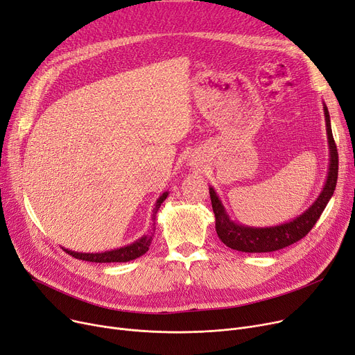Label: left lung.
<instances>
[{
    "label": "left lung",
    "mask_w": 355,
    "mask_h": 355,
    "mask_svg": "<svg viewBox=\"0 0 355 355\" xmlns=\"http://www.w3.org/2000/svg\"><path fill=\"white\" fill-rule=\"evenodd\" d=\"M322 104L329 147V167L325 184L319 196L305 212H302L299 216L291 219L288 223L279 224L275 227H248L232 221L228 212L225 211L221 199L216 195L215 189L209 187L212 209L215 214V230L219 240H221L227 247L243 252L276 251L305 237V235L313 228L319 216L322 215L331 196L334 195L336 179H338V151H336V146L332 137L328 108L325 103Z\"/></svg>",
    "instance_id": "obj_1"
}]
</instances>
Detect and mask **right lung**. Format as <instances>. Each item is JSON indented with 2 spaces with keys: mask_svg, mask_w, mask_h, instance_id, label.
I'll use <instances>...</instances> for the list:
<instances>
[{
  "mask_svg": "<svg viewBox=\"0 0 355 355\" xmlns=\"http://www.w3.org/2000/svg\"><path fill=\"white\" fill-rule=\"evenodd\" d=\"M168 192H164L159 196V199L156 200V205L153 208V214H151V230L148 234L143 235L139 240H136L134 243L120 247V248H115V250H110V251H104V252H78V251H72V250H67L63 248L67 254H71L75 259L79 260H85V261H92V263H125L134 259H139L143 254L148 251V247L151 244V240L155 237V221H156V214L160 208V205L164 202V199L167 198Z\"/></svg>",
  "mask_w": 355,
  "mask_h": 355,
  "instance_id": "right-lung-1",
  "label": "right lung"
}]
</instances>
